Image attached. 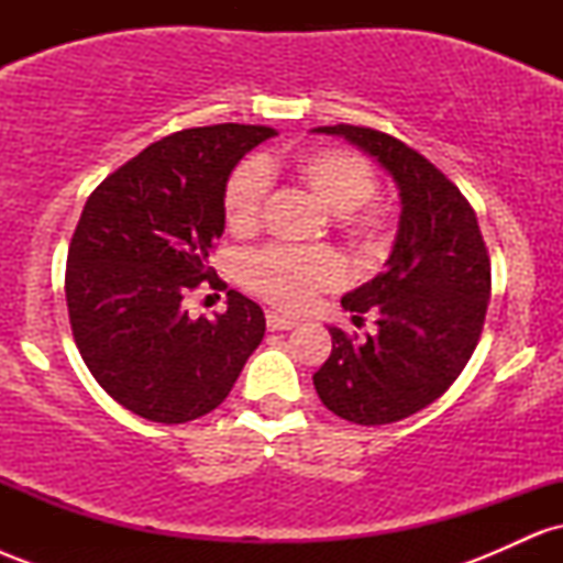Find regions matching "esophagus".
<instances>
[{
    "instance_id": "obj_1",
    "label": "esophagus",
    "mask_w": 563,
    "mask_h": 563,
    "mask_svg": "<svg viewBox=\"0 0 563 563\" xmlns=\"http://www.w3.org/2000/svg\"><path fill=\"white\" fill-rule=\"evenodd\" d=\"M299 322L294 318H286V314L280 312H267V328L269 331H290V328H296Z\"/></svg>"
}]
</instances>
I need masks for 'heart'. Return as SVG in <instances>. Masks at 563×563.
<instances>
[{"label": "heart", "mask_w": 563, "mask_h": 563, "mask_svg": "<svg viewBox=\"0 0 563 563\" xmlns=\"http://www.w3.org/2000/svg\"><path fill=\"white\" fill-rule=\"evenodd\" d=\"M273 158L245 161L224 185L222 211L235 235L256 232L264 214ZM294 177L325 206L352 243L376 251L384 243V211L371 203L376 192V172L363 156L341 147H314L301 153L294 164ZM243 286L262 299L286 309H299L318 290L339 286L344 277L341 260L328 249H264L251 254L241 269Z\"/></svg>", "instance_id": "1"}]
</instances>
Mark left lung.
<instances>
[{"label":"left lung","instance_id":"1","mask_svg":"<svg viewBox=\"0 0 563 563\" xmlns=\"http://www.w3.org/2000/svg\"><path fill=\"white\" fill-rule=\"evenodd\" d=\"M344 137L397 185L399 228L384 273L349 290L341 307L371 312L378 331L354 344L331 325L333 349L314 373L322 405L344 421L384 426L450 389L479 344L489 303V256L468 200L421 153L367 126H318Z\"/></svg>","mask_w":563,"mask_h":563}]
</instances>
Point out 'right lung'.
<instances>
[{"mask_svg":"<svg viewBox=\"0 0 563 563\" xmlns=\"http://www.w3.org/2000/svg\"><path fill=\"white\" fill-rule=\"evenodd\" d=\"M275 134L251 124L169 134L84 203L68 249L70 328L97 384L134 416L166 426L206 416L262 344V307L238 290L214 320H192L183 299L211 277L232 169Z\"/></svg>","mask_w":563,"mask_h":563,"instance_id":"1","label":"right lung"}]
</instances>
